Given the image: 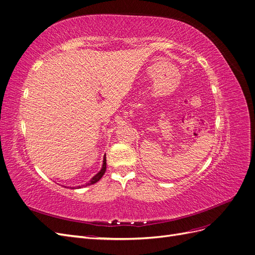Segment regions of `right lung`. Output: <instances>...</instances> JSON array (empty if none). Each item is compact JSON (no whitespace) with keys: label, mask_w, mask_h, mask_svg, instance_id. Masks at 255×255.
<instances>
[{"label":"right lung","mask_w":255,"mask_h":255,"mask_svg":"<svg viewBox=\"0 0 255 255\" xmlns=\"http://www.w3.org/2000/svg\"><path fill=\"white\" fill-rule=\"evenodd\" d=\"M105 170H106V157L104 156V158H103V165H102L101 170H100L94 177H92V179L86 184V186H87V185H92V184L97 183L103 176V174L105 173ZM83 186H85V185H83ZM72 188H75V187H72ZM76 188H81V186H78Z\"/></svg>","instance_id":"obj_1"}]
</instances>
